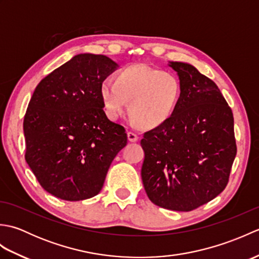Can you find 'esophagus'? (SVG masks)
Wrapping results in <instances>:
<instances>
[{"instance_id":"1","label":"esophagus","mask_w":259,"mask_h":259,"mask_svg":"<svg viewBox=\"0 0 259 259\" xmlns=\"http://www.w3.org/2000/svg\"><path fill=\"white\" fill-rule=\"evenodd\" d=\"M126 135H128V140L130 142H136V141H138V139H139L138 135H136L135 133H131V131H129V133Z\"/></svg>"}]
</instances>
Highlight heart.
Segmentation results:
<instances>
[{
    "label": "heart",
    "mask_w": 259,
    "mask_h": 259,
    "mask_svg": "<svg viewBox=\"0 0 259 259\" xmlns=\"http://www.w3.org/2000/svg\"><path fill=\"white\" fill-rule=\"evenodd\" d=\"M101 98L108 118L123 115L130 102V114L144 126L166 121L179 98V84L174 75L144 64L129 65L101 84Z\"/></svg>",
    "instance_id": "heart-1"
}]
</instances>
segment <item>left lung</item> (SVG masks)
Wrapping results in <instances>:
<instances>
[{
    "mask_svg": "<svg viewBox=\"0 0 259 259\" xmlns=\"http://www.w3.org/2000/svg\"><path fill=\"white\" fill-rule=\"evenodd\" d=\"M180 97L170 117L144 134L141 178L155 205L191 211L226 188L237 153L234 115L212 80L191 64L171 62Z\"/></svg>",
    "mask_w": 259,
    "mask_h": 259,
    "instance_id": "8db88e82",
    "label": "left lung"
}]
</instances>
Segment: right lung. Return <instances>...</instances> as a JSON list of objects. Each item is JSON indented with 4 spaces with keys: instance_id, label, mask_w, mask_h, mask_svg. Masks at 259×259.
Here are the masks:
<instances>
[{
    "instance_id": "right-lung-1",
    "label": "right lung",
    "mask_w": 259,
    "mask_h": 259,
    "mask_svg": "<svg viewBox=\"0 0 259 259\" xmlns=\"http://www.w3.org/2000/svg\"><path fill=\"white\" fill-rule=\"evenodd\" d=\"M118 64L102 54H78L35 88L23 121L25 160L41 187L60 199L98 195L125 129L103 111L101 84Z\"/></svg>"
}]
</instances>
